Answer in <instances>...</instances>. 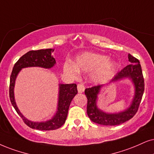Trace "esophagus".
<instances>
[{
	"label": "esophagus",
	"mask_w": 154,
	"mask_h": 154,
	"mask_svg": "<svg viewBox=\"0 0 154 154\" xmlns=\"http://www.w3.org/2000/svg\"><path fill=\"white\" fill-rule=\"evenodd\" d=\"M85 87L82 84H78L77 85V90H78L79 93H82L84 91H85Z\"/></svg>",
	"instance_id": "esophagus-1"
}]
</instances>
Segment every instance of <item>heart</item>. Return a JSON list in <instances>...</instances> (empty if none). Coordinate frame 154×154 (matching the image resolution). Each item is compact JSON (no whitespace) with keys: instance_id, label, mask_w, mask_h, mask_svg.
<instances>
[{"instance_id":"heart-1","label":"heart","mask_w":154,"mask_h":154,"mask_svg":"<svg viewBox=\"0 0 154 154\" xmlns=\"http://www.w3.org/2000/svg\"><path fill=\"white\" fill-rule=\"evenodd\" d=\"M114 68L115 64L112 60H109L106 56L92 52H85L78 56L75 64L70 61L64 63V70L74 76L78 75L79 70H94L93 79L98 82L106 81L109 78Z\"/></svg>"}]
</instances>
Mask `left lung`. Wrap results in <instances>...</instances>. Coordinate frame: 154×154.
I'll return each mask as SVG.
<instances>
[{
	"label": "left lung",
	"instance_id": "obj_1",
	"mask_svg": "<svg viewBox=\"0 0 154 154\" xmlns=\"http://www.w3.org/2000/svg\"><path fill=\"white\" fill-rule=\"evenodd\" d=\"M129 61L131 63V65L122 69L110 82H116L124 78H129L133 82L135 87V94L131 106L125 111L115 114H109L97 107V96L103 85H97L85 89V93L87 98V115L94 123L104 126L119 125L131 119L137 114L144 91V79L139 60L129 54Z\"/></svg>",
	"mask_w": 154,
	"mask_h": 154
}]
</instances>
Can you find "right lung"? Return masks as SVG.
<instances>
[{"label": "right lung", "mask_w": 154, "mask_h": 154, "mask_svg": "<svg viewBox=\"0 0 154 154\" xmlns=\"http://www.w3.org/2000/svg\"><path fill=\"white\" fill-rule=\"evenodd\" d=\"M54 49H45L38 50H31L25 53L15 64L10 79L9 95L10 100L13 107L19 116L22 118L24 123L32 129L38 130L50 131L59 129L65 124L67 119L69 104L77 94L76 84H66L59 85V99H58L57 111L56 114L50 120L42 122H33L27 119L21 114L17 107L14 97V86L16 77L21 69L28 67H40L50 69L56 63L55 60L52 56Z\"/></svg>", "instance_id": "obj_1"}]
</instances>
